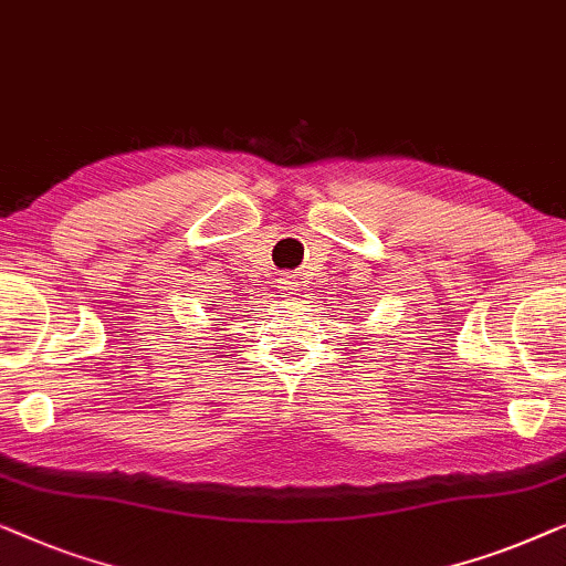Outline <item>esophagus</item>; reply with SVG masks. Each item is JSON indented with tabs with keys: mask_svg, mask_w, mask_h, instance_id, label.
Returning a JSON list of instances; mask_svg holds the SVG:
<instances>
[{
	"mask_svg": "<svg viewBox=\"0 0 566 566\" xmlns=\"http://www.w3.org/2000/svg\"><path fill=\"white\" fill-rule=\"evenodd\" d=\"M276 284H280L282 292H286V290H294V284H297V282H294L290 274H284V276H280V280H276Z\"/></svg>",
	"mask_w": 566,
	"mask_h": 566,
	"instance_id": "1",
	"label": "esophagus"
}]
</instances>
